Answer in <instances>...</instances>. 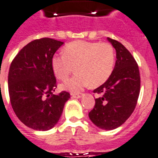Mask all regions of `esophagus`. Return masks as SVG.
<instances>
[{
	"label": "esophagus",
	"mask_w": 158,
	"mask_h": 158,
	"mask_svg": "<svg viewBox=\"0 0 158 158\" xmlns=\"http://www.w3.org/2000/svg\"><path fill=\"white\" fill-rule=\"evenodd\" d=\"M83 94L82 93H78V94H72L71 96H72V98H79L82 97Z\"/></svg>",
	"instance_id": "1"
}]
</instances>
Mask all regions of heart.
<instances>
[{
  "instance_id": "1",
  "label": "heart",
  "mask_w": 158,
  "mask_h": 158,
  "mask_svg": "<svg viewBox=\"0 0 158 158\" xmlns=\"http://www.w3.org/2000/svg\"><path fill=\"white\" fill-rule=\"evenodd\" d=\"M114 59V50L110 44L77 40L66 45L63 55H54L51 64L60 80L68 79L75 67L77 73L62 87L78 91L89 84L95 87L105 83L113 71Z\"/></svg>"
}]
</instances>
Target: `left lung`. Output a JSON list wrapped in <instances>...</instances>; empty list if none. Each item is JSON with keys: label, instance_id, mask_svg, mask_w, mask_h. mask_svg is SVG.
Returning <instances> with one entry per match:
<instances>
[{"label": "left lung", "instance_id": "left-lung-1", "mask_svg": "<svg viewBox=\"0 0 158 158\" xmlns=\"http://www.w3.org/2000/svg\"><path fill=\"white\" fill-rule=\"evenodd\" d=\"M116 50V63L109 79L93 92L95 98L89 118L102 130H114L130 118L138 102L141 87L139 69L131 53L120 42L107 38Z\"/></svg>", "mask_w": 158, "mask_h": 158}]
</instances>
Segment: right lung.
<instances>
[{
	"instance_id": "add662e5",
	"label": "right lung",
	"mask_w": 158,
	"mask_h": 158,
	"mask_svg": "<svg viewBox=\"0 0 158 158\" xmlns=\"http://www.w3.org/2000/svg\"><path fill=\"white\" fill-rule=\"evenodd\" d=\"M63 44L47 37L35 40L11 63L8 78L11 105L17 118L33 130L52 128L71 97L64 90L53 94L57 83L51 60Z\"/></svg>"
}]
</instances>
